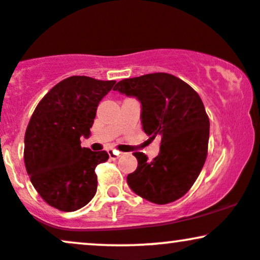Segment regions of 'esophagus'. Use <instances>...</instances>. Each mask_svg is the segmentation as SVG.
I'll return each instance as SVG.
<instances>
[{
	"label": "esophagus",
	"mask_w": 260,
	"mask_h": 260,
	"mask_svg": "<svg viewBox=\"0 0 260 260\" xmlns=\"http://www.w3.org/2000/svg\"><path fill=\"white\" fill-rule=\"evenodd\" d=\"M107 153H109L110 159H112V160L118 159V156H120V155L122 154L118 150H116V149H109V150H107Z\"/></svg>",
	"instance_id": "esophagus-1"
}]
</instances>
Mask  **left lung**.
<instances>
[{
  "label": "left lung",
  "mask_w": 260,
  "mask_h": 260,
  "mask_svg": "<svg viewBox=\"0 0 260 260\" xmlns=\"http://www.w3.org/2000/svg\"><path fill=\"white\" fill-rule=\"evenodd\" d=\"M113 90L140 103L143 131L160 137L153 161L139 151L137 170L127 176L136 194L155 204L180 199L201 174L208 154L209 118L203 101L187 83L169 73H150L118 82Z\"/></svg>",
  "instance_id": "left-lung-1"
}]
</instances>
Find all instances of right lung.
Listing matches in <instances>:
<instances>
[{
  "mask_svg": "<svg viewBox=\"0 0 260 260\" xmlns=\"http://www.w3.org/2000/svg\"><path fill=\"white\" fill-rule=\"evenodd\" d=\"M115 80L73 76L56 84L32 113L24 137V162L37 192L62 211L83 208L96 193L95 168L106 151L80 147L103 98Z\"/></svg>",
  "mask_w": 260,
  "mask_h": 260,
  "instance_id": "obj_1",
  "label": "right lung"
}]
</instances>
